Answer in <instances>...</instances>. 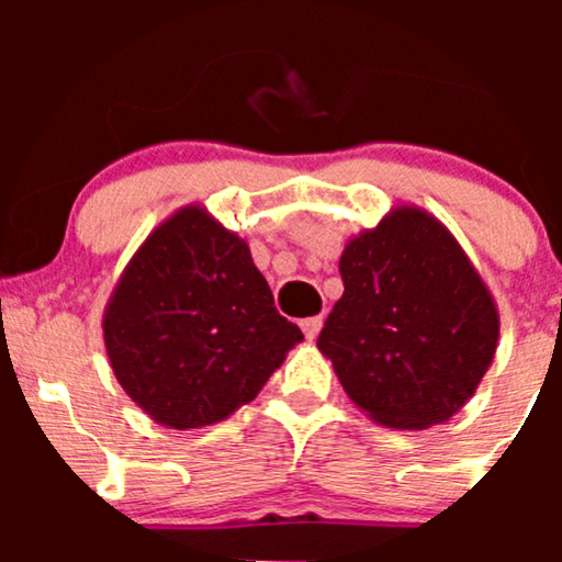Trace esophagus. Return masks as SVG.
Wrapping results in <instances>:
<instances>
[{
  "instance_id": "34e87169",
  "label": "esophagus",
  "mask_w": 562,
  "mask_h": 562,
  "mask_svg": "<svg viewBox=\"0 0 562 562\" xmlns=\"http://www.w3.org/2000/svg\"><path fill=\"white\" fill-rule=\"evenodd\" d=\"M322 314H317V317H306L301 322V330H303V335H306V340H314L319 335V330H322Z\"/></svg>"
}]
</instances>
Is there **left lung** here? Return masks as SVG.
<instances>
[{
	"instance_id": "8db88e82",
	"label": "left lung",
	"mask_w": 562,
	"mask_h": 562,
	"mask_svg": "<svg viewBox=\"0 0 562 562\" xmlns=\"http://www.w3.org/2000/svg\"><path fill=\"white\" fill-rule=\"evenodd\" d=\"M344 295L317 348L353 404L393 430L447 423L494 362L499 312L462 245L420 205H393L340 254Z\"/></svg>"
}]
</instances>
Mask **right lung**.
<instances>
[{"label": "right lung", "mask_w": 562, "mask_h": 562, "mask_svg": "<svg viewBox=\"0 0 562 562\" xmlns=\"http://www.w3.org/2000/svg\"><path fill=\"white\" fill-rule=\"evenodd\" d=\"M102 340L126 396L158 425L187 430L254 402L303 333L274 308L248 243L190 203L128 259Z\"/></svg>", "instance_id": "add662e5"}]
</instances>
